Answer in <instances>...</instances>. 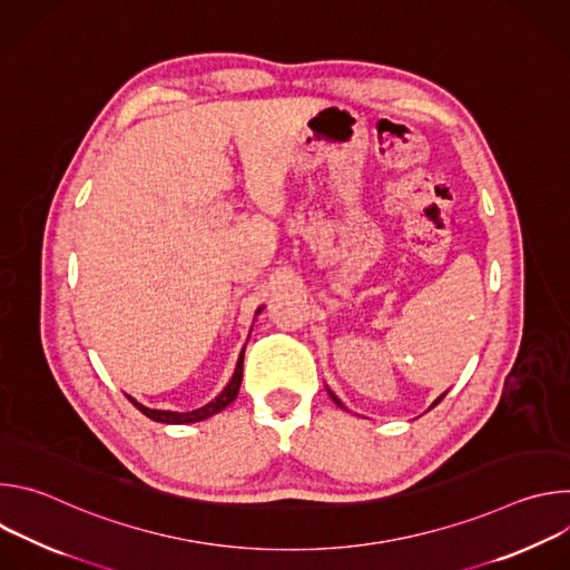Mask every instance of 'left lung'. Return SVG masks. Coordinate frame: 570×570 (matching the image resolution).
<instances>
[{
	"label": "left lung",
	"mask_w": 570,
	"mask_h": 570,
	"mask_svg": "<svg viewBox=\"0 0 570 570\" xmlns=\"http://www.w3.org/2000/svg\"><path fill=\"white\" fill-rule=\"evenodd\" d=\"M330 394H332V399H334V401H336V403H338V405H341V409H343V403H341V401H338V396H336V394H334V392H330ZM442 399H444V394H442V396H440V399H438V401H435V403H440V401H442Z\"/></svg>",
	"instance_id": "left-lung-1"
}]
</instances>
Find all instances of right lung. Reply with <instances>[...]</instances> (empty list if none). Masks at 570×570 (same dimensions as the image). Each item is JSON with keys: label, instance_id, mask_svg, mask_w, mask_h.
Segmentation results:
<instances>
[{"label": "right lung", "instance_id": "1", "mask_svg": "<svg viewBox=\"0 0 570 570\" xmlns=\"http://www.w3.org/2000/svg\"><path fill=\"white\" fill-rule=\"evenodd\" d=\"M240 379H243V352L238 356V363H236V370L229 379V383L225 385V390L214 399L209 401L207 405H203V409H196V411H189V413H171V411H153V409H146V405H141L139 401H135L132 396H128L132 401L135 409L139 413H144L148 420L153 422H161V424H191V422H200V420H207L216 413H220L223 409H227V405L236 399L238 394V387H240Z\"/></svg>", "mask_w": 570, "mask_h": 570}]
</instances>
